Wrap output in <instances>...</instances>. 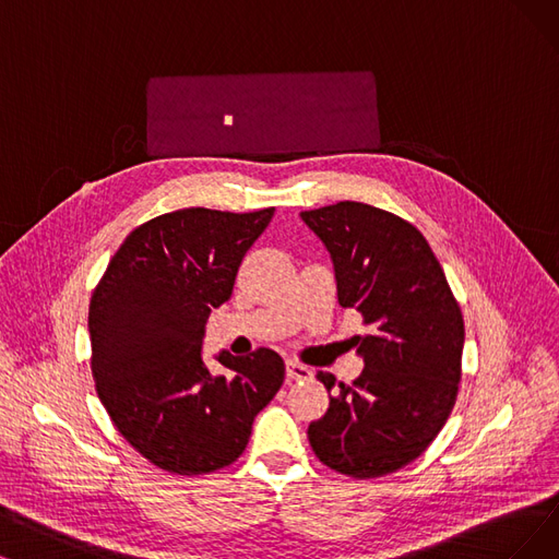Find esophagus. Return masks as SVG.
Here are the masks:
<instances>
[{"mask_svg":"<svg viewBox=\"0 0 559 559\" xmlns=\"http://www.w3.org/2000/svg\"><path fill=\"white\" fill-rule=\"evenodd\" d=\"M286 376L292 378V381H307V378H311V369L296 362V360H288L286 362Z\"/></svg>","mask_w":559,"mask_h":559,"instance_id":"obj_1","label":"esophagus"}]
</instances>
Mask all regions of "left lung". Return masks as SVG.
Masks as SVG:
<instances>
[{
    "mask_svg": "<svg viewBox=\"0 0 559 559\" xmlns=\"http://www.w3.org/2000/svg\"><path fill=\"white\" fill-rule=\"evenodd\" d=\"M334 263L342 307L371 328L357 337L365 369L340 383L309 424L330 471L373 479L415 461L448 421L461 383L463 314L427 238L404 217L360 202L302 211ZM330 392L334 378L317 373Z\"/></svg>",
    "mask_w": 559,
    "mask_h": 559,
    "instance_id": "1",
    "label": "left lung"
}]
</instances>
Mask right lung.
<instances>
[{"mask_svg":"<svg viewBox=\"0 0 559 559\" xmlns=\"http://www.w3.org/2000/svg\"><path fill=\"white\" fill-rule=\"evenodd\" d=\"M275 209H183L132 229L88 302L92 376L117 431L171 475H206L248 448L252 421L284 383L271 348L202 360L213 307L231 298L238 265Z\"/></svg>","mask_w":559,"mask_h":559,"instance_id":"right-lung-1","label":"right lung"}]
</instances>
